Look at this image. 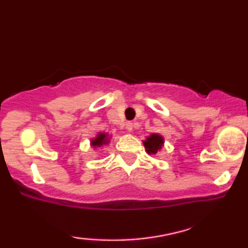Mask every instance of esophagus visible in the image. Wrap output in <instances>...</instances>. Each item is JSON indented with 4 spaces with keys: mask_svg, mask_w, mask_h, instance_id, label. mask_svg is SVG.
Returning <instances> with one entry per match:
<instances>
[{
    "mask_svg": "<svg viewBox=\"0 0 248 248\" xmlns=\"http://www.w3.org/2000/svg\"><path fill=\"white\" fill-rule=\"evenodd\" d=\"M133 127H134V124L132 123V122H127L126 123V130L127 131H133Z\"/></svg>",
    "mask_w": 248,
    "mask_h": 248,
    "instance_id": "esophagus-1",
    "label": "esophagus"
}]
</instances>
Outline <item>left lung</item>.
Instances as JSON below:
<instances>
[{
    "instance_id": "left-lung-1",
    "label": "left lung",
    "mask_w": 248,
    "mask_h": 248,
    "mask_svg": "<svg viewBox=\"0 0 248 248\" xmlns=\"http://www.w3.org/2000/svg\"><path fill=\"white\" fill-rule=\"evenodd\" d=\"M143 144L149 155H155L164 145V138L159 134H151L143 141Z\"/></svg>"
}]
</instances>
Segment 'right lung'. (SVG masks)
<instances>
[{"label": "right lung", "instance_id": "add662e5", "mask_svg": "<svg viewBox=\"0 0 248 248\" xmlns=\"http://www.w3.org/2000/svg\"><path fill=\"white\" fill-rule=\"evenodd\" d=\"M109 138L110 137H108L107 133H98L97 137L91 140V145L94 148H97V147H101V145L104 144H107L108 142H109Z\"/></svg>", "mask_w": 248, "mask_h": 248}]
</instances>
